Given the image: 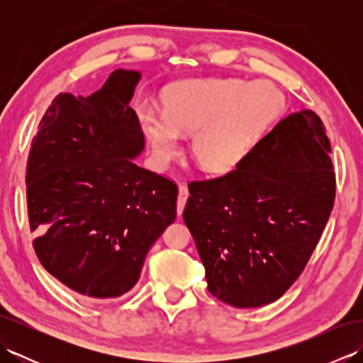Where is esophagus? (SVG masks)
I'll list each match as a JSON object with an SVG mask.
<instances>
[{
	"instance_id": "34e87169",
	"label": "esophagus",
	"mask_w": 363,
	"mask_h": 363,
	"mask_svg": "<svg viewBox=\"0 0 363 363\" xmlns=\"http://www.w3.org/2000/svg\"><path fill=\"white\" fill-rule=\"evenodd\" d=\"M187 198H189V189H187L186 184H181V186H179V196H177V215H179V217L184 212V207H186Z\"/></svg>"
}]
</instances>
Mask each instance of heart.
<instances>
[{
	"instance_id": "b5f03b06",
	"label": "heart",
	"mask_w": 363,
	"mask_h": 363,
	"mask_svg": "<svg viewBox=\"0 0 363 363\" xmlns=\"http://www.w3.org/2000/svg\"><path fill=\"white\" fill-rule=\"evenodd\" d=\"M162 112L142 109L140 126L159 165L179 151V134H191L190 154L206 173L225 174L240 164L285 109L269 82L189 79L160 95Z\"/></svg>"
}]
</instances>
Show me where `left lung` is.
<instances>
[{
	"instance_id": "8db88e82",
	"label": "left lung",
	"mask_w": 363,
	"mask_h": 363,
	"mask_svg": "<svg viewBox=\"0 0 363 363\" xmlns=\"http://www.w3.org/2000/svg\"><path fill=\"white\" fill-rule=\"evenodd\" d=\"M326 128L313 111L281 120L235 169L189 184L184 221L207 290L234 307L279 299L309 262L335 199Z\"/></svg>"
}]
</instances>
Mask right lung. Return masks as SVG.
<instances>
[{"instance_id":"obj_1","label":"right lung","mask_w":363,"mask_h":363,"mask_svg":"<svg viewBox=\"0 0 363 363\" xmlns=\"http://www.w3.org/2000/svg\"><path fill=\"white\" fill-rule=\"evenodd\" d=\"M140 78L120 68L87 98L59 94L29 151L26 199L37 257L90 299L133 289L146 254L176 218V184L133 160L145 148L129 107Z\"/></svg>"}]
</instances>
